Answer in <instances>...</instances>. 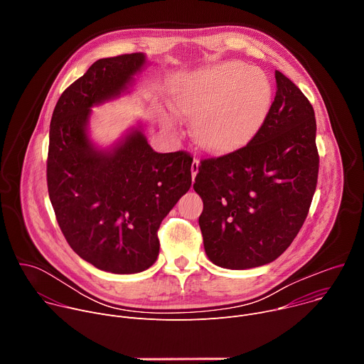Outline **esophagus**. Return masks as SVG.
Returning a JSON list of instances; mask_svg holds the SVG:
<instances>
[{
  "label": "esophagus",
  "instance_id": "obj_1",
  "mask_svg": "<svg viewBox=\"0 0 364 364\" xmlns=\"http://www.w3.org/2000/svg\"><path fill=\"white\" fill-rule=\"evenodd\" d=\"M197 173H198V161H197V160H194V161H193V164H191V177H193V180L196 178Z\"/></svg>",
  "mask_w": 364,
  "mask_h": 364
}]
</instances>
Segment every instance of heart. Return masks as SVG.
I'll return each instance as SVG.
<instances>
[{
  "label": "heart",
  "instance_id": "1",
  "mask_svg": "<svg viewBox=\"0 0 364 364\" xmlns=\"http://www.w3.org/2000/svg\"><path fill=\"white\" fill-rule=\"evenodd\" d=\"M268 75L240 62H226L193 75L173 99L174 111L194 119L197 141L225 149L247 136L272 102Z\"/></svg>",
  "mask_w": 364,
  "mask_h": 364
}]
</instances>
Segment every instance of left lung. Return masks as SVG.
I'll list each match as a JSON object with an SVG mask.
<instances>
[{
	"label": "left lung",
	"mask_w": 364,
	"mask_h": 364,
	"mask_svg": "<svg viewBox=\"0 0 364 364\" xmlns=\"http://www.w3.org/2000/svg\"><path fill=\"white\" fill-rule=\"evenodd\" d=\"M264 124L252 139L203 160L193 188L203 200L198 225L207 257L226 269L274 262L308 215L318 177L316 114L281 72Z\"/></svg>",
	"instance_id": "obj_1"
}]
</instances>
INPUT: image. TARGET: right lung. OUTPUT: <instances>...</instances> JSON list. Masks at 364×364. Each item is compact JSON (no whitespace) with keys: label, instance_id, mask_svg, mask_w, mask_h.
Instances as JSON below:
<instances>
[{"label":"right lung","instance_id":"add662e5","mask_svg":"<svg viewBox=\"0 0 364 364\" xmlns=\"http://www.w3.org/2000/svg\"><path fill=\"white\" fill-rule=\"evenodd\" d=\"M145 65L144 53L96 60L59 97L48 134L47 188L68 243L119 275L157 261V230L191 186L190 154L154 151L142 124L108 148L89 136L92 108L129 93Z\"/></svg>","mask_w":364,"mask_h":364}]
</instances>
